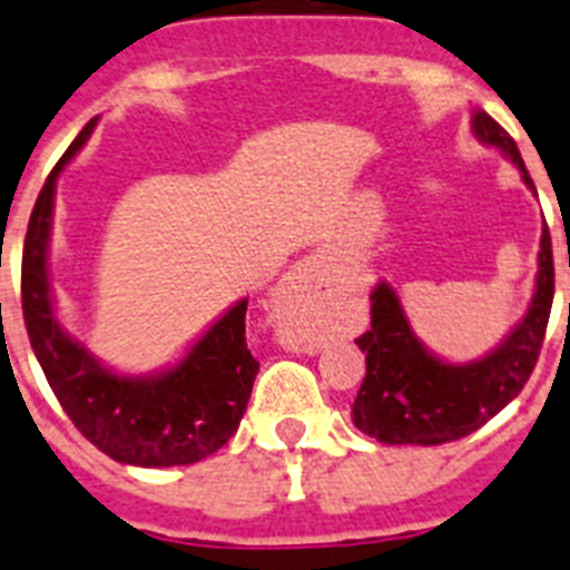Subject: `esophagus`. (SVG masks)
Instances as JSON below:
<instances>
[{
  "label": "esophagus",
  "mask_w": 570,
  "mask_h": 570,
  "mask_svg": "<svg viewBox=\"0 0 570 570\" xmlns=\"http://www.w3.org/2000/svg\"><path fill=\"white\" fill-rule=\"evenodd\" d=\"M321 261L318 257H306L304 264H298L295 269L286 275L284 281V298L286 301H309L321 295V284H324V275H321Z\"/></svg>",
  "instance_id": "1"
}]
</instances>
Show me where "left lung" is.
Wrapping results in <instances>:
<instances>
[{
	"label": "left lung",
	"instance_id": "8db88e82",
	"mask_svg": "<svg viewBox=\"0 0 570 570\" xmlns=\"http://www.w3.org/2000/svg\"><path fill=\"white\" fill-rule=\"evenodd\" d=\"M473 131L488 146L502 148L533 189L517 142L491 114H473ZM551 304L553 252L548 226L542 232L531 309L522 324L476 364L453 367L433 358L410 333L395 292L379 284L370 295V330L355 338L361 353L367 355V373L353 402V424L381 444H444L470 435L508 407L528 384L546 341Z\"/></svg>",
	"mask_w": 570,
	"mask_h": 570
}]
</instances>
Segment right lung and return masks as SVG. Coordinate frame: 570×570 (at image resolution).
<instances>
[{
  "label": "right lung",
  "instance_id": "obj_1",
  "mask_svg": "<svg viewBox=\"0 0 570 570\" xmlns=\"http://www.w3.org/2000/svg\"><path fill=\"white\" fill-rule=\"evenodd\" d=\"M94 126L97 120L86 122L33 203L22 249L24 330L57 402L94 448L137 468L200 462L235 435L261 367L246 346V301L232 306L171 373L157 379H122L102 370L86 346L59 330L53 315L46 269L53 183Z\"/></svg>",
  "mask_w": 570,
  "mask_h": 570
}]
</instances>
